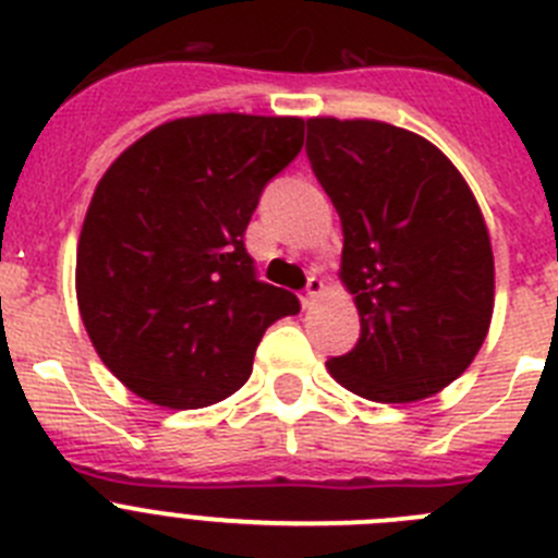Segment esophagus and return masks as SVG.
Listing matches in <instances>:
<instances>
[{
    "instance_id": "obj_1",
    "label": "esophagus",
    "mask_w": 558,
    "mask_h": 558,
    "mask_svg": "<svg viewBox=\"0 0 558 558\" xmlns=\"http://www.w3.org/2000/svg\"><path fill=\"white\" fill-rule=\"evenodd\" d=\"M325 291H328V286H325V280H323V278H316V275H311L308 286H305V294H303V305H305V308H311V305H314L316 300L323 298Z\"/></svg>"
}]
</instances>
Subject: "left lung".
<instances>
[{"label": "left lung", "instance_id": "1", "mask_svg": "<svg viewBox=\"0 0 558 558\" xmlns=\"http://www.w3.org/2000/svg\"><path fill=\"white\" fill-rule=\"evenodd\" d=\"M308 158L341 219L339 278L361 339L328 373L359 398L416 403L473 364L495 308L478 199L439 147L378 119H308Z\"/></svg>", "mask_w": 558, "mask_h": 558}]
</instances>
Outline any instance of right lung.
I'll list each match as a JSON object with an SVG mask.
<instances>
[{"label": "right lung", "instance_id": "obj_1", "mask_svg": "<svg viewBox=\"0 0 558 558\" xmlns=\"http://www.w3.org/2000/svg\"><path fill=\"white\" fill-rule=\"evenodd\" d=\"M303 133L300 117L172 119L94 189L77 242L80 316L102 364L147 403L230 398L264 330L300 311L291 291L255 278L244 230Z\"/></svg>", "mask_w": 558, "mask_h": 558}]
</instances>
